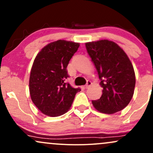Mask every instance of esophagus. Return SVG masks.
<instances>
[{"instance_id":"34e87169","label":"esophagus","mask_w":153,"mask_h":153,"mask_svg":"<svg viewBox=\"0 0 153 153\" xmlns=\"http://www.w3.org/2000/svg\"><path fill=\"white\" fill-rule=\"evenodd\" d=\"M91 85H92V82H91V81H90V80H88V81H87V83H86V85H85V88H88L90 87Z\"/></svg>"}]
</instances>
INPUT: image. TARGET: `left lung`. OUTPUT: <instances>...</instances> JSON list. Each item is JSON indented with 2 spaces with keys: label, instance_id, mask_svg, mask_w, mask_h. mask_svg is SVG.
I'll use <instances>...</instances> for the list:
<instances>
[{
  "label": "left lung",
  "instance_id": "left-lung-1",
  "mask_svg": "<svg viewBox=\"0 0 153 153\" xmlns=\"http://www.w3.org/2000/svg\"><path fill=\"white\" fill-rule=\"evenodd\" d=\"M85 45L103 88L101 98L92 101L94 108L107 114L122 111L132 99L136 82L129 57L117 43L108 39Z\"/></svg>",
  "mask_w": 153,
  "mask_h": 153
}]
</instances>
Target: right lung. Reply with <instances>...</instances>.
Returning <instances> with one entry per match:
<instances>
[{"mask_svg": "<svg viewBox=\"0 0 153 153\" xmlns=\"http://www.w3.org/2000/svg\"><path fill=\"white\" fill-rule=\"evenodd\" d=\"M80 43L59 39L49 43L35 57L29 77V93L32 102L49 117L61 116L69 111L76 93L65 82L66 68Z\"/></svg>", "mask_w": 153, "mask_h": 153, "instance_id": "right-lung-1", "label": "right lung"}]
</instances>
